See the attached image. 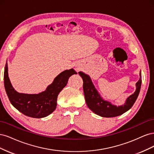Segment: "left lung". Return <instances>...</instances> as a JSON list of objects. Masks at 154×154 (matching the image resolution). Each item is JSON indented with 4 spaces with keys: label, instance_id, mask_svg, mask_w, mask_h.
I'll use <instances>...</instances> for the list:
<instances>
[{
    "label": "left lung",
    "instance_id": "obj_1",
    "mask_svg": "<svg viewBox=\"0 0 154 154\" xmlns=\"http://www.w3.org/2000/svg\"><path fill=\"white\" fill-rule=\"evenodd\" d=\"M78 74L83 79V92H84L85 99L88 107L93 112L101 117H116L128 111L134 104L140 92L142 82L141 72L139 73L140 78L136 83V91L128 97L123 105L116 106L102 98L93 85L89 76L83 72H79Z\"/></svg>",
    "mask_w": 154,
    "mask_h": 154
}]
</instances>
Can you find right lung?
Masks as SVG:
<instances>
[{
	"mask_svg": "<svg viewBox=\"0 0 154 154\" xmlns=\"http://www.w3.org/2000/svg\"><path fill=\"white\" fill-rule=\"evenodd\" d=\"M8 63L4 69V82L6 94L11 103L23 114L34 118L49 116L55 110L59 93L66 86L70 76L77 72L73 69L66 70L54 78L46 90L38 94H23L12 87L8 72Z\"/></svg>",
	"mask_w": 154,
	"mask_h": 154,
	"instance_id": "right-lung-1",
	"label": "right lung"
}]
</instances>
